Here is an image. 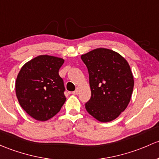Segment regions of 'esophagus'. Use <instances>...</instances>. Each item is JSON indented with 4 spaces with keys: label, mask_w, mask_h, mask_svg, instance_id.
I'll return each instance as SVG.
<instances>
[{
    "label": "esophagus",
    "mask_w": 159,
    "mask_h": 159,
    "mask_svg": "<svg viewBox=\"0 0 159 159\" xmlns=\"http://www.w3.org/2000/svg\"><path fill=\"white\" fill-rule=\"evenodd\" d=\"M78 93H79V88H77L76 90H75V91H73V92H72V93L74 95H78Z\"/></svg>",
    "instance_id": "34e87169"
}]
</instances>
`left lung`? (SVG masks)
<instances>
[{"label": "left lung", "instance_id": "left-lung-1", "mask_svg": "<svg viewBox=\"0 0 159 159\" xmlns=\"http://www.w3.org/2000/svg\"><path fill=\"white\" fill-rule=\"evenodd\" d=\"M89 74L91 99L85 103L90 115L107 123L127 107L134 79L126 59L113 50L98 48L81 56Z\"/></svg>", "mask_w": 159, "mask_h": 159}]
</instances>
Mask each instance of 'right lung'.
<instances>
[{
	"instance_id": "1",
	"label": "right lung",
	"mask_w": 159,
	"mask_h": 159,
	"mask_svg": "<svg viewBox=\"0 0 159 159\" xmlns=\"http://www.w3.org/2000/svg\"><path fill=\"white\" fill-rule=\"evenodd\" d=\"M65 60L42 55L24 64L15 83L19 103L31 117L46 121L56 115L66 101L58 70Z\"/></svg>"
}]
</instances>
